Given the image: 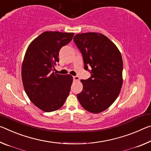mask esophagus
<instances>
[{
  "label": "esophagus",
  "mask_w": 151,
  "mask_h": 151,
  "mask_svg": "<svg viewBox=\"0 0 151 151\" xmlns=\"http://www.w3.org/2000/svg\"><path fill=\"white\" fill-rule=\"evenodd\" d=\"M73 79H74V81H79V77H78V76H73Z\"/></svg>",
  "instance_id": "obj_1"
}]
</instances>
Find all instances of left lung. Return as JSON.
I'll list each match as a JSON object with an SVG mask.
<instances>
[{"instance_id":"8db88e82","label":"left lung","mask_w":151,"mask_h":151,"mask_svg":"<svg viewBox=\"0 0 151 151\" xmlns=\"http://www.w3.org/2000/svg\"><path fill=\"white\" fill-rule=\"evenodd\" d=\"M73 40L83 55L85 69L92 68L91 77L81 81L83 88L76 96L87 111L100 113L111 106L120 93L123 82L121 53L108 37L99 33H78Z\"/></svg>"}]
</instances>
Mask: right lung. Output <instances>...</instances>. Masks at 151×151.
<instances>
[{
	"mask_svg": "<svg viewBox=\"0 0 151 151\" xmlns=\"http://www.w3.org/2000/svg\"><path fill=\"white\" fill-rule=\"evenodd\" d=\"M74 33L45 32L31 42L21 67V78L26 94L35 106L45 112L63 106L73 78L52 73L59 62V51L68 44Z\"/></svg>",
	"mask_w": 151,
	"mask_h": 151,
	"instance_id": "1",
	"label": "right lung"
}]
</instances>
